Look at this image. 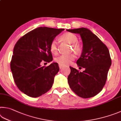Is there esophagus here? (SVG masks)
I'll return each mask as SVG.
<instances>
[{
    "instance_id": "34e87169",
    "label": "esophagus",
    "mask_w": 121,
    "mask_h": 121,
    "mask_svg": "<svg viewBox=\"0 0 121 121\" xmlns=\"http://www.w3.org/2000/svg\"><path fill=\"white\" fill-rule=\"evenodd\" d=\"M59 68H60V69H61L62 67H64V65H61V64H59Z\"/></svg>"
}]
</instances>
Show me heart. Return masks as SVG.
I'll list each match as a JSON object with an SVG mask.
<instances>
[{
  "label": "heart",
  "instance_id": "b5f03b06",
  "mask_svg": "<svg viewBox=\"0 0 121 121\" xmlns=\"http://www.w3.org/2000/svg\"><path fill=\"white\" fill-rule=\"evenodd\" d=\"M61 39L70 44H72V49L77 53H79L82 51V47L79 43H77L78 38L76 35L71 33H65L61 36ZM50 51L53 54H56L58 52V43L56 40L52 41L50 46ZM76 58L74 54L67 55H61V56L55 58V61L59 64L63 65H69Z\"/></svg>",
  "mask_w": 121,
  "mask_h": 121
}]
</instances>
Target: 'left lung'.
Masks as SVG:
<instances>
[{"label": "left lung", "instance_id": "1", "mask_svg": "<svg viewBox=\"0 0 121 121\" xmlns=\"http://www.w3.org/2000/svg\"><path fill=\"white\" fill-rule=\"evenodd\" d=\"M67 30L80 34L83 49L77 64L85 68L84 71L80 72L70 67L71 72L68 77V83L72 91L79 97H94L102 91L106 83L112 64L109 50L96 35L86 28Z\"/></svg>", "mask_w": 121, "mask_h": 121}]
</instances>
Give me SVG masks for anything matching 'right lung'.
I'll return each mask as SVG.
<instances>
[{"label": "right lung", "mask_w": 121, "mask_h": 121, "mask_svg": "<svg viewBox=\"0 0 121 121\" xmlns=\"http://www.w3.org/2000/svg\"><path fill=\"white\" fill-rule=\"evenodd\" d=\"M63 30L39 27L24 35L15 44L10 69L17 87L30 97H39L51 88L59 71L58 64L53 62L42 67L41 62L53 60L50 44Z\"/></svg>", "instance_id": "right-lung-1"}]
</instances>
